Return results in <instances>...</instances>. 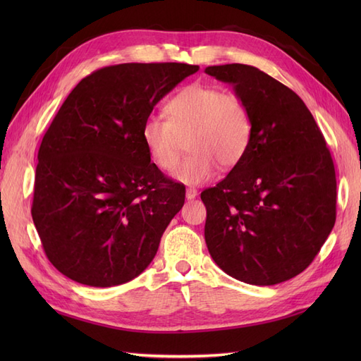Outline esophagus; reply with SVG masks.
<instances>
[{"label":"esophagus","instance_id":"obj_1","mask_svg":"<svg viewBox=\"0 0 361 361\" xmlns=\"http://www.w3.org/2000/svg\"><path fill=\"white\" fill-rule=\"evenodd\" d=\"M185 195H187L188 200H192L197 197V190L195 188H187V192H185Z\"/></svg>","mask_w":361,"mask_h":361}]
</instances>
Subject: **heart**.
I'll return each instance as SVG.
<instances>
[{"label":"heart","mask_w":361,"mask_h":361,"mask_svg":"<svg viewBox=\"0 0 361 361\" xmlns=\"http://www.w3.org/2000/svg\"><path fill=\"white\" fill-rule=\"evenodd\" d=\"M167 118L149 116L141 126V140L152 162L173 170L180 157V138H187L190 155L174 178L185 185L211 180L218 162L231 169L241 161L251 143L253 122L245 102L220 87L191 84L166 105Z\"/></svg>","instance_id":"heart-1"}]
</instances>
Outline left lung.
<instances>
[{"mask_svg":"<svg viewBox=\"0 0 361 361\" xmlns=\"http://www.w3.org/2000/svg\"><path fill=\"white\" fill-rule=\"evenodd\" d=\"M204 72L233 85L253 134L245 157L202 192L204 241L226 274L256 286L298 276L336 221V171L321 129L289 87L247 64Z\"/></svg>","mask_w":361,"mask_h":361,"instance_id":"8db88e82","label":"left lung"}]
</instances>
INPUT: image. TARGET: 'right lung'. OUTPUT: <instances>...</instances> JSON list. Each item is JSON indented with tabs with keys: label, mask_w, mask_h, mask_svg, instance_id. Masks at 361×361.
<instances>
[{
	"label": "right lung",
	"mask_w": 361,
	"mask_h": 361,
	"mask_svg": "<svg viewBox=\"0 0 361 361\" xmlns=\"http://www.w3.org/2000/svg\"><path fill=\"white\" fill-rule=\"evenodd\" d=\"M199 66L123 63L85 76L54 117L39 149L31 215L61 274L110 288L154 260L185 203V187L150 162L141 126Z\"/></svg>",
	"instance_id": "obj_1"
}]
</instances>
